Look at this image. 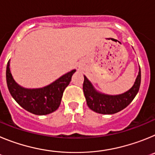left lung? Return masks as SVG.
<instances>
[{"label":"left lung","instance_id":"1","mask_svg":"<svg viewBox=\"0 0 155 155\" xmlns=\"http://www.w3.org/2000/svg\"><path fill=\"white\" fill-rule=\"evenodd\" d=\"M83 91L87 106L95 113L101 114H114L125 109L137 94L140 85V68L134 85L130 89L120 94H107L97 91L91 82L84 75Z\"/></svg>","mask_w":155,"mask_h":155}]
</instances>
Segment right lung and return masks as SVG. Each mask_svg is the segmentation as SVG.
Segmentation results:
<instances>
[{"mask_svg":"<svg viewBox=\"0 0 155 155\" xmlns=\"http://www.w3.org/2000/svg\"><path fill=\"white\" fill-rule=\"evenodd\" d=\"M75 71L76 70H72L45 87L25 88L19 85L13 78L9 61L6 70L7 84L12 96L23 109L32 114L47 115L59 108L64 89L70 84Z\"/></svg>","mask_w":155,"mask_h":155,"instance_id":"1","label":"right lung"}]
</instances>
